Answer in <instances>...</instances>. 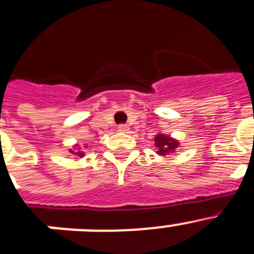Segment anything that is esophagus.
I'll return each mask as SVG.
<instances>
[{
	"instance_id": "1",
	"label": "esophagus",
	"mask_w": 254,
	"mask_h": 254,
	"mask_svg": "<svg viewBox=\"0 0 254 254\" xmlns=\"http://www.w3.org/2000/svg\"><path fill=\"white\" fill-rule=\"evenodd\" d=\"M117 129H119V131H120V133H127V131L129 130V127H127V125H125V124H120V125L117 127Z\"/></svg>"
}]
</instances>
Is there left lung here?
<instances>
[{
	"label": "left lung",
	"mask_w": 254,
	"mask_h": 254,
	"mask_svg": "<svg viewBox=\"0 0 254 254\" xmlns=\"http://www.w3.org/2000/svg\"><path fill=\"white\" fill-rule=\"evenodd\" d=\"M155 143L159 148L157 152L160 155H168V153L174 152V150L178 147V142L176 139H172V138L163 135V134H157V137H155Z\"/></svg>",
	"instance_id": "left-lung-1"
}]
</instances>
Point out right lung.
Here are the masks:
<instances>
[{
  "label": "right lung",
  "instance_id": "1",
  "mask_svg": "<svg viewBox=\"0 0 254 254\" xmlns=\"http://www.w3.org/2000/svg\"><path fill=\"white\" fill-rule=\"evenodd\" d=\"M71 153H73V155H77L78 157H82V156H84V152H82V151H80V148H77V151L71 150Z\"/></svg>",
  "mask_w": 254,
  "mask_h": 254
}]
</instances>
